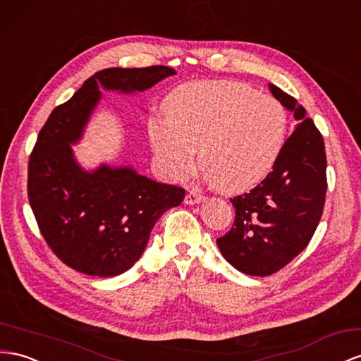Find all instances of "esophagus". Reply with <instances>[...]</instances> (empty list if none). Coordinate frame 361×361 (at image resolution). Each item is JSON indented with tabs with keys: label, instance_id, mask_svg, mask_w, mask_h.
<instances>
[{
	"label": "esophagus",
	"instance_id": "esophagus-1",
	"mask_svg": "<svg viewBox=\"0 0 361 361\" xmlns=\"http://www.w3.org/2000/svg\"><path fill=\"white\" fill-rule=\"evenodd\" d=\"M204 200V196L200 192H197L196 190H188L187 196H185V203L187 204H196Z\"/></svg>",
	"mask_w": 361,
	"mask_h": 361
}]
</instances>
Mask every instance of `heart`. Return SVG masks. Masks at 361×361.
Listing matches in <instances>:
<instances>
[{
  "mask_svg": "<svg viewBox=\"0 0 361 361\" xmlns=\"http://www.w3.org/2000/svg\"><path fill=\"white\" fill-rule=\"evenodd\" d=\"M165 118L147 132L158 162L183 178L197 150L199 170L214 188L241 192L264 179L288 136V114L278 99L228 80L183 83L162 102Z\"/></svg>",
  "mask_w": 361,
  "mask_h": 361,
  "instance_id": "1",
  "label": "heart"
}]
</instances>
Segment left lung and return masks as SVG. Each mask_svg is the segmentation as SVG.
Masks as SVG:
<instances>
[{
	"mask_svg": "<svg viewBox=\"0 0 361 361\" xmlns=\"http://www.w3.org/2000/svg\"><path fill=\"white\" fill-rule=\"evenodd\" d=\"M271 94L293 112L298 126L266 179L231 199L233 226L217 238L229 264L250 276H269L304 250L324 212L326 154L322 133L295 97L275 85Z\"/></svg>",
	"mask_w": 361,
	"mask_h": 361,
	"instance_id": "8db88e82",
	"label": "left lung"
}]
</instances>
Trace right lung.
Returning <instances> with one entry per match:
<instances>
[{"label":"right lung","mask_w":361,"mask_h":361,"mask_svg":"<svg viewBox=\"0 0 361 361\" xmlns=\"http://www.w3.org/2000/svg\"><path fill=\"white\" fill-rule=\"evenodd\" d=\"M173 74L164 65L106 68L54 108L39 132L28 161V202L47 245L68 267L100 278L124 274L142 255L154 223L182 203L180 187L130 167L102 164L86 171L71 149L100 100V87L142 92Z\"/></svg>","instance_id":"obj_1"}]
</instances>
